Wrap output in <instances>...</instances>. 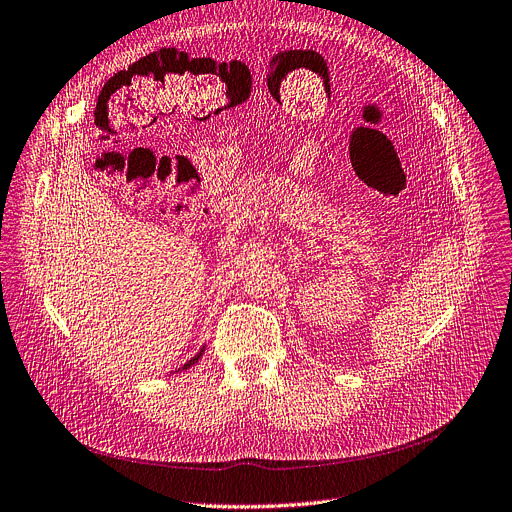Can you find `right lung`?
Segmentation results:
<instances>
[{"instance_id":"add662e5","label":"right lung","mask_w":512,"mask_h":512,"mask_svg":"<svg viewBox=\"0 0 512 512\" xmlns=\"http://www.w3.org/2000/svg\"><path fill=\"white\" fill-rule=\"evenodd\" d=\"M201 355H203V350H201V352H199V355H196V357H194V359H190V361H188V363H186V365H184V369H188V367H192V365H194V363H196V361H199V359H201Z\"/></svg>"}]
</instances>
